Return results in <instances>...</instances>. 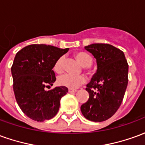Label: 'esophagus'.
Segmentation results:
<instances>
[{"label": "esophagus", "mask_w": 145, "mask_h": 145, "mask_svg": "<svg viewBox=\"0 0 145 145\" xmlns=\"http://www.w3.org/2000/svg\"><path fill=\"white\" fill-rule=\"evenodd\" d=\"M76 91H77L76 89H73V88H69L68 89V92H70V93H74Z\"/></svg>", "instance_id": "1"}]
</instances>
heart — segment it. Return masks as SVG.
I'll return each instance as SVG.
<instances>
[{
	"label": "heart",
	"mask_w": 145,
	"mask_h": 145,
	"mask_svg": "<svg viewBox=\"0 0 145 145\" xmlns=\"http://www.w3.org/2000/svg\"><path fill=\"white\" fill-rule=\"evenodd\" d=\"M75 57L78 62L82 66L89 67L92 63V57L85 52H78L75 54ZM63 62L64 57H60L54 65V70L57 72H61L63 68ZM58 84L61 86H64L69 88H78L80 85L85 82V76L83 75H74L71 74H64L58 78Z\"/></svg>",
	"instance_id": "1"
}]
</instances>
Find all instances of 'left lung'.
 Listing matches in <instances>:
<instances>
[{
	"mask_svg": "<svg viewBox=\"0 0 145 145\" xmlns=\"http://www.w3.org/2000/svg\"><path fill=\"white\" fill-rule=\"evenodd\" d=\"M96 59L97 71L85 90L89 98L81 111L85 118L103 122L115 114L120 106L128 83V63L118 48L106 43L85 46Z\"/></svg>",
	"mask_w": 145,
	"mask_h": 145,
	"instance_id": "obj_1",
	"label": "left lung"
}]
</instances>
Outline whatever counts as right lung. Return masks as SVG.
<instances>
[{
    "instance_id": "obj_1",
    "label": "right lung",
    "mask_w": 145,
    "mask_h": 145,
    "mask_svg": "<svg viewBox=\"0 0 145 145\" xmlns=\"http://www.w3.org/2000/svg\"><path fill=\"white\" fill-rule=\"evenodd\" d=\"M68 50L33 44L16 54L11 67L14 96L22 111L33 120L43 122L54 117L61 98L68 91L64 86L49 91L45 89L50 88L56 81L53 68Z\"/></svg>"
}]
</instances>
